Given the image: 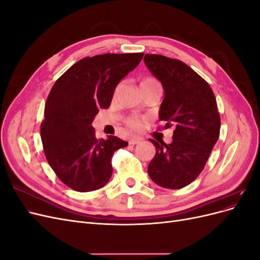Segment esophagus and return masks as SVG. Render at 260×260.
Returning <instances> with one entry per match:
<instances>
[{"label": "esophagus", "mask_w": 260, "mask_h": 260, "mask_svg": "<svg viewBox=\"0 0 260 260\" xmlns=\"http://www.w3.org/2000/svg\"><path fill=\"white\" fill-rule=\"evenodd\" d=\"M141 141H142V138H139V137H132L129 139V144L131 145H135V144H138L140 143Z\"/></svg>", "instance_id": "obj_1"}]
</instances>
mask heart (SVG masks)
<instances>
[{
  "label": "heart",
  "mask_w": 260,
  "mask_h": 260,
  "mask_svg": "<svg viewBox=\"0 0 260 260\" xmlns=\"http://www.w3.org/2000/svg\"><path fill=\"white\" fill-rule=\"evenodd\" d=\"M153 83H157L156 79H154V78H144V79L141 81L140 86L141 85H146V84H153ZM127 123L131 129L139 130V129L142 128L143 120L139 119V118H129V119L127 120Z\"/></svg>",
  "instance_id": "obj_1"
}]
</instances>
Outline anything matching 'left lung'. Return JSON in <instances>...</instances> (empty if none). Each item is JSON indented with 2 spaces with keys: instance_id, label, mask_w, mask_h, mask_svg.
I'll use <instances>...</instances> for the list:
<instances>
[{
  "instance_id": "8db88e82",
  "label": "left lung",
  "mask_w": 260,
  "mask_h": 260,
  "mask_svg": "<svg viewBox=\"0 0 260 260\" xmlns=\"http://www.w3.org/2000/svg\"><path fill=\"white\" fill-rule=\"evenodd\" d=\"M144 62L164 88L159 119L174 125L172 142L149 139L156 153L147 167L154 182L182 188L199 177L219 139L220 116L209 84L183 61L145 54Z\"/></svg>"
}]
</instances>
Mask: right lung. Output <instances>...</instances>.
<instances>
[{
    "instance_id": "add662e5",
    "label": "right lung",
    "mask_w": 260,
    "mask_h": 260,
    "mask_svg": "<svg viewBox=\"0 0 260 260\" xmlns=\"http://www.w3.org/2000/svg\"><path fill=\"white\" fill-rule=\"evenodd\" d=\"M142 58L143 53L85 57L62 74L51 89L41 140L51 168L73 190H98L111 179L112 157L128 142L114 136L98 140L92 122L101 108L109 107L117 84Z\"/></svg>"
}]
</instances>
